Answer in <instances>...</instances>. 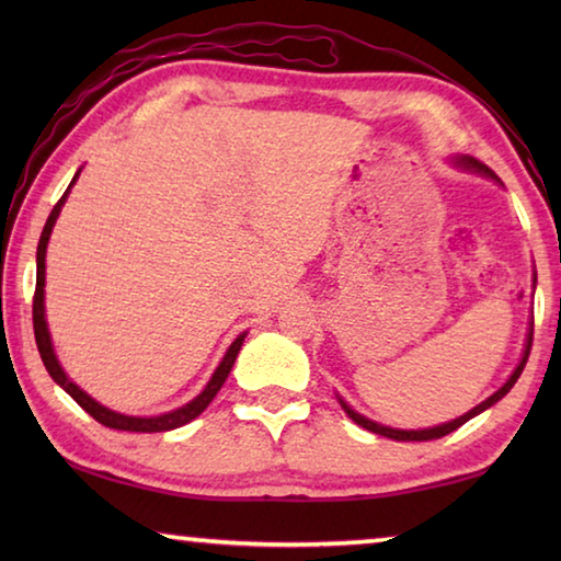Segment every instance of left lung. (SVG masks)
<instances>
[{
  "label": "left lung",
  "mask_w": 561,
  "mask_h": 561,
  "mask_svg": "<svg viewBox=\"0 0 561 561\" xmlns=\"http://www.w3.org/2000/svg\"><path fill=\"white\" fill-rule=\"evenodd\" d=\"M462 165H468V168H474V170H480V173H485V175H490V178H497L495 173H492V170L488 168V165H482V163H478V160L474 158H462L460 160ZM535 327V324H531ZM531 334H535V329H529V336H527V346H525V356H522V360H519V366L515 368V374L510 376V381L500 388L497 393H492L485 403H480V405H474L470 413H465V415H460V417H455V421H450V423H445V425H435V428H425V431H396V428H386V425H378V423H374V421H368V417H364L360 413H356V411H351V408L341 401V405H344V411L348 413V417L354 423H358L360 428H366V431H371V433H378V435H386V438H393V440H433V438H443V435H448V433H453V431H458L462 423H468L472 415H478V413H482L485 411V408H490V405H495L502 396H505L512 386L517 383V378H519V374H522V368H525V364H527V358H529V351H531Z\"/></svg>",
  "instance_id": "left-lung-1"
}]
</instances>
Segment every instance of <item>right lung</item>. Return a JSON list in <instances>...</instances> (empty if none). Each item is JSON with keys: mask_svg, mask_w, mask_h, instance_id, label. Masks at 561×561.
Masks as SVG:
<instances>
[{"mask_svg": "<svg viewBox=\"0 0 561 561\" xmlns=\"http://www.w3.org/2000/svg\"><path fill=\"white\" fill-rule=\"evenodd\" d=\"M79 175V173H76ZM76 175L71 180V185L76 183ZM69 185V187H71ZM66 195H69V190L61 195V201L54 205V210L49 215V220H46L42 237H39V247H36V289H34V304H32V319H34V339H36V348H39L42 360L46 366V371L54 378L56 383H59L66 393H69L76 403H79L83 411H87L93 421H99L101 425H106V428L113 431H130V433H163V431H173L180 428V425H185L193 421V417L201 415L207 405H210L213 398L220 391L222 383L227 381V376H230L232 366H234V358L240 354L242 348V341L244 334L234 339V344L227 348V354L222 358V364L217 366V371L213 374L210 383L205 386V391L195 398V401H190L187 405L178 408L173 413H163V415H156V417H133V415H121V413H113L108 408H103L101 403L93 401L91 396H87L81 391L79 386L71 383L66 374L61 371L59 360L54 356V348H51V339H49V329H46V319H44V257H46V242H49V234H51V227L56 222V217H59L61 205L66 201Z\"/></svg>", "mask_w": 561, "mask_h": 561, "instance_id": "1", "label": "right lung"}]
</instances>
